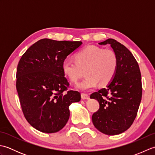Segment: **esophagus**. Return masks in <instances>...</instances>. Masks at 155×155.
I'll list each match as a JSON object with an SVG mask.
<instances>
[{"label":"esophagus","instance_id":"obj_1","mask_svg":"<svg viewBox=\"0 0 155 155\" xmlns=\"http://www.w3.org/2000/svg\"><path fill=\"white\" fill-rule=\"evenodd\" d=\"M81 98L83 100H87L89 98V96L87 94H84V93H82L81 94Z\"/></svg>","mask_w":155,"mask_h":155}]
</instances>
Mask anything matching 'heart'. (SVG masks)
<instances>
[{"label":"heart","instance_id":"obj_1","mask_svg":"<svg viewBox=\"0 0 155 155\" xmlns=\"http://www.w3.org/2000/svg\"><path fill=\"white\" fill-rule=\"evenodd\" d=\"M118 67L115 52L110 49H103L96 46H88L74 55V61L65 59L62 69L64 74L72 83L81 77L84 71L86 78L76 84L83 91H89L99 83L107 85L113 80Z\"/></svg>","mask_w":155,"mask_h":155}]
</instances>
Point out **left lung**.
Instances as JSON below:
<instances>
[{
    "instance_id": "1",
    "label": "left lung",
    "mask_w": 155,
    "mask_h": 155,
    "mask_svg": "<svg viewBox=\"0 0 155 155\" xmlns=\"http://www.w3.org/2000/svg\"><path fill=\"white\" fill-rule=\"evenodd\" d=\"M98 44L110 45L117 54L118 67L107 86L91 95L100 104L92 120L100 132L116 135L130 128L135 119L142 98L141 74L136 59L123 45L113 38Z\"/></svg>"
}]
</instances>
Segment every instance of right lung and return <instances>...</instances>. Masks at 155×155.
Returning <instances> with one entry per match:
<instances>
[{
    "instance_id": "add662e5",
    "label": "right lung",
    "mask_w": 155,
    "mask_h": 155,
    "mask_svg": "<svg viewBox=\"0 0 155 155\" xmlns=\"http://www.w3.org/2000/svg\"><path fill=\"white\" fill-rule=\"evenodd\" d=\"M82 44L41 39L27 49L18 62L16 87L23 114L41 132L61 130L70 117L69 106L81 101L79 92L64 93L69 83L62 64Z\"/></svg>"
}]
</instances>
